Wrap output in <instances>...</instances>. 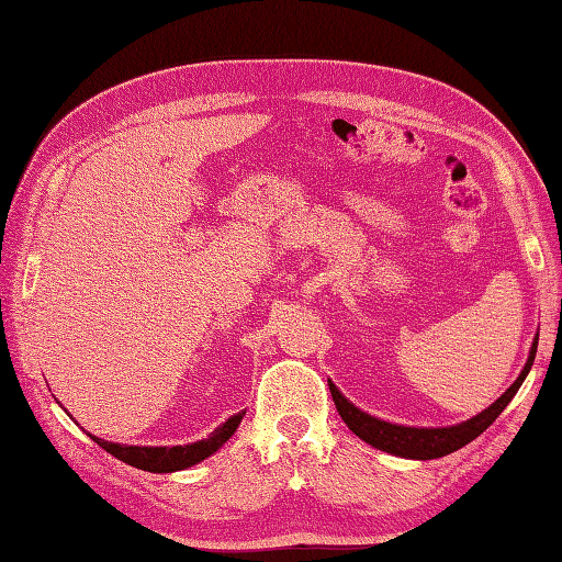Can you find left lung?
Instances as JSON below:
<instances>
[{
    "label": "left lung",
    "mask_w": 562,
    "mask_h": 562,
    "mask_svg": "<svg viewBox=\"0 0 562 562\" xmlns=\"http://www.w3.org/2000/svg\"><path fill=\"white\" fill-rule=\"evenodd\" d=\"M536 345H539V338L533 340L529 360H527V364H524L521 374L517 376L515 384H512L503 393V396H499L491 405V408L483 411L481 415L471 417V420L453 425V427L427 429V427L391 425L384 420H376V417L362 413L360 408H355V405L345 398L342 393L330 384V381H328V389H330V396H333V401H336V408L345 420V425H348L357 437L364 439L367 445H372L381 451L396 453V457H405V459H423V461L439 459V457H447V453L465 447L469 441H473L481 432H485V429L497 420V415L507 408V403L515 398V393L524 384V379H527L529 369L533 364V357H536Z\"/></svg>",
    "instance_id": "1"
}]
</instances>
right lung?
Listing matches in <instances>:
<instances>
[{
	"label": "right lung",
	"mask_w": 562,
	"mask_h": 562,
	"mask_svg": "<svg viewBox=\"0 0 562 562\" xmlns=\"http://www.w3.org/2000/svg\"><path fill=\"white\" fill-rule=\"evenodd\" d=\"M246 415V411H238L236 415H232L229 420L224 425H220L207 439H200L195 445H186V447H125V445H115V441H105L89 435L101 449H105L109 453H113L115 459H121L135 469L149 471V473H171V471H183L188 465H195L202 459L212 457L226 439H229L241 417Z\"/></svg>",
	"instance_id": "right-lung-1"
}]
</instances>
